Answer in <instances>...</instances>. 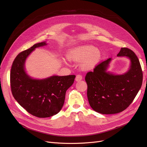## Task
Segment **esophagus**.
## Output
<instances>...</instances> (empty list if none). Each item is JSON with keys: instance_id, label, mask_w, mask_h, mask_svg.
Returning <instances> with one entry per match:
<instances>
[{"instance_id": "esophagus-1", "label": "esophagus", "mask_w": 147, "mask_h": 147, "mask_svg": "<svg viewBox=\"0 0 147 147\" xmlns=\"http://www.w3.org/2000/svg\"><path fill=\"white\" fill-rule=\"evenodd\" d=\"M82 76L80 75V74H78V75L76 76L75 80H76V82H79V81L82 80Z\"/></svg>"}]
</instances>
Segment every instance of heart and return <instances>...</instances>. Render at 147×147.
<instances>
[{"label":"heart","mask_w":147,"mask_h":147,"mask_svg":"<svg viewBox=\"0 0 147 147\" xmlns=\"http://www.w3.org/2000/svg\"><path fill=\"white\" fill-rule=\"evenodd\" d=\"M67 58L76 62L82 60V65L84 68H88L93 66L100 59L101 53L98 48L92 45L80 46L69 51Z\"/></svg>","instance_id":"b5f03b06"}]
</instances>
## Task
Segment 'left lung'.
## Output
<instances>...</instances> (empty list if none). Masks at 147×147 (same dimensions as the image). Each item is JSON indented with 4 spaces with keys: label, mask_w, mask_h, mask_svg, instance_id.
<instances>
[{
    "label": "left lung",
    "mask_w": 147,
    "mask_h": 147,
    "mask_svg": "<svg viewBox=\"0 0 147 147\" xmlns=\"http://www.w3.org/2000/svg\"><path fill=\"white\" fill-rule=\"evenodd\" d=\"M130 61L127 71L115 74L108 70L110 58L98 64L85 77L90 106L102 114H113L126 109L132 102L142 83V71L138 57L130 49L122 48L117 55Z\"/></svg>",
    "instance_id": "8db88e82"
}]
</instances>
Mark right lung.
<instances>
[{"label":"right lung","mask_w":147,"mask_h":147,"mask_svg":"<svg viewBox=\"0 0 147 147\" xmlns=\"http://www.w3.org/2000/svg\"><path fill=\"white\" fill-rule=\"evenodd\" d=\"M46 42L34 45L20 53L12 65L10 80L12 94L18 104L30 114L40 118L58 114L64 103L67 90L74 83L76 76H59L38 79L26 71L27 58L36 48L47 45Z\"/></svg>","instance_id":"add662e5"}]
</instances>
